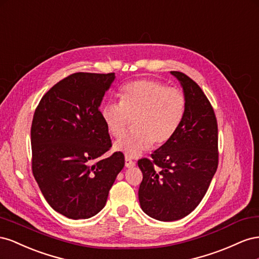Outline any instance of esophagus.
<instances>
[{
  "label": "esophagus",
  "instance_id": "esophagus-1",
  "mask_svg": "<svg viewBox=\"0 0 259 259\" xmlns=\"http://www.w3.org/2000/svg\"><path fill=\"white\" fill-rule=\"evenodd\" d=\"M124 165H125V167H127V168H130V167L136 166V162L132 160L130 157L125 156V158H124Z\"/></svg>",
  "mask_w": 259,
  "mask_h": 259
}]
</instances>
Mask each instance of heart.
<instances>
[{
    "label": "heart",
    "instance_id": "b5f03b06",
    "mask_svg": "<svg viewBox=\"0 0 259 259\" xmlns=\"http://www.w3.org/2000/svg\"><path fill=\"white\" fill-rule=\"evenodd\" d=\"M118 97L119 104L106 103L101 117L114 138L122 137L135 120V131L115 143V150L127 157L139 156L153 143L161 146L170 141L186 115V94L159 80L132 81L121 88Z\"/></svg>",
    "mask_w": 259,
    "mask_h": 259
}]
</instances>
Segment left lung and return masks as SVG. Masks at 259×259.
<instances>
[{
  "label": "left lung",
  "instance_id": "8db88e82",
  "mask_svg": "<svg viewBox=\"0 0 259 259\" xmlns=\"http://www.w3.org/2000/svg\"><path fill=\"white\" fill-rule=\"evenodd\" d=\"M187 97V110L170 141L138 160L142 210L160 221L188 216L201 203L218 167V125L213 108L199 85L186 73L171 71Z\"/></svg>",
  "mask_w": 259,
  "mask_h": 259
}]
</instances>
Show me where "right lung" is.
<instances>
[{
	"instance_id": "add662e5",
	"label": "right lung",
	"mask_w": 259,
	"mask_h": 259,
	"mask_svg": "<svg viewBox=\"0 0 259 259\" xmlns=\"http://www.w3.org/2000/svg\"><path fill=\"white\" fill-rule=\"evenodd\" d=\"M115 73L75 72L52 87L34 110L31 167L44 198L70 219L90 218L104 207L124 166L121 152L97 160L112 147L100 112Z\"/></svg>"
}]
</instances>
